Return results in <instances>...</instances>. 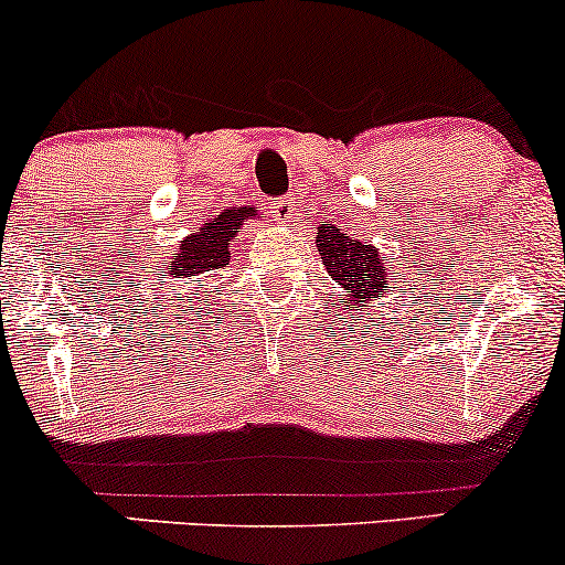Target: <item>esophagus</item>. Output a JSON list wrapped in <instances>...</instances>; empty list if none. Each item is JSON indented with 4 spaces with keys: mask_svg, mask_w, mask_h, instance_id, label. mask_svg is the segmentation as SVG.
I'll return each mask as SVG.
<instances>
[{
    "mask_svg": "<svg viewBox=\"0 0 565 565\" xmlns=\"http://www.w3.org/2000/svg\"><path fill=\"white\" fill-rule=\"evenodd\" d=\"M270 214L276 216L278 222H295V201L292 198H276V201L270 203Z\"/></svg>",
    "mask_w": 565,
    "mask_h": 565,
    "instance_id": "obj_1",
    "label": "esophagus"
}]
</instances>
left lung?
<instances>
[{
	"mask_svg": "<svg viewBox=\"0 0 565 565\" xmlns=\"http://www.w3.org/2000/svg\"><path fill=\"white\" fill-rule=\"evenodd\" d=\"M316 249L324 259L332 281L345 292L340 300V311H359L364 302L373 300L381 306V297H386L383 287H386L388 268L373 244L351 238L334 225H321L316 227Z\"/></svg>",
	"mask_w": 565,
	"mask_h": 565,
	"instance_id": "obj_1",
	"label": "left lung"
}]
</instances>
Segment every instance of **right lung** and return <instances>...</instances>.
I'll use <instances>...</instances> for the list:
<instances>
[{"label": "right lung", "instance_id": "add662e5", "mask_svg": "<svg viewBox=\"0 0 565 565\" xmlns=\"http://www.w3.org/2000/svg\"><path fill=\"white\" fill-rule=\"evenodd\" d=\"M246 220H257V212L254 209L238 206V209H225L222 214H216L214 220H206L198 233H190L188 238L179 241V249L173 257L166 259V270L169 278H177L179 292L184 286L189 289L184 292L190 295H203L206 284H192L188 278L203 276V273L225 268L231 263V241L241 233ZM220 292V289H216Z\"/></svg>", "mask_w": 565, "mask_h": 565}]
</instances>
